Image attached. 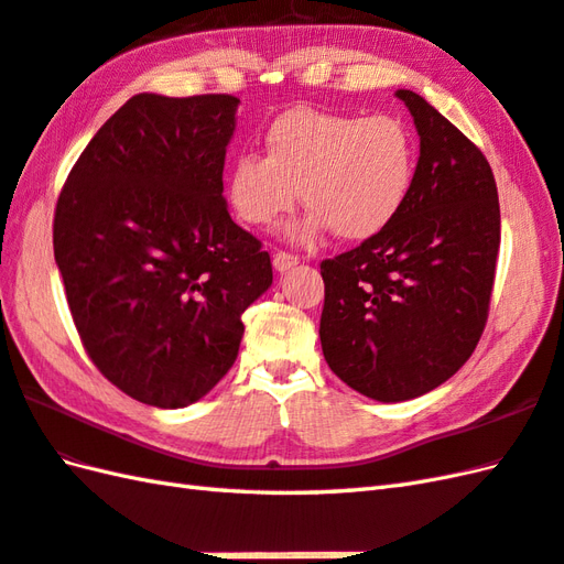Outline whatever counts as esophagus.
I'll list each match as a JSON object with an SVG mask.
<instances>
[{
  "mask_svg": "<svg viewBox=\"0 0 564 564\" xmlns=\"http://www.w3.org/2000/svg\"><path fill=\"white\" fill-rule=\"evenodd\" d=\"M299 262V258L296 256H292V253H282V250H278V253L272 256V265H274V270L278 272H286V270H292L294 265Z\"/></svg>",
  "mask_w": 564,
  "mask_h": 564,
  "instance_id": "obj_1",
  "label": "esophagus"
}]
</instances>
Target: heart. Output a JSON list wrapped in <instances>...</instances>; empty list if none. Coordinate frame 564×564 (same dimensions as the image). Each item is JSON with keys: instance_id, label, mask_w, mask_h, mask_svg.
<instances>
[{"instance_id": "b5f03b06", "label": "heart", "mask_w": 564, "mask_h": 564, "mask_svg": "<svg viewBox=\"0 0 564 564\" xmlns=\"http://www.w3.org/2000/svg\"><path fill=\"white\" fill-rule=\"evenodd\" d=\"M415 166V137L395 116L294 108L268 128L265 156L234 161L227 195L243 221L268 227L302 191L311 207L284 229L286 241L308 246L330 229L361 241L398 217Z\"/></svg>"}]
</instances>
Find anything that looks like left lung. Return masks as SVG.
I'll use <instances>...</instances> for the list:
<instances>
[{
    "mask_svg": "<svg viewBox=\"0 0 564 564\" xmlns=\"http://www.w3.org/2000/svg\"><path fill=\"white\" fill-rule=\"evenodd\" d=\"M395 96L420 134L412 191L383 231L321 262L323 357L379 403L430 393L466 365L499 250L497 185L480 149L420 94Z\"/></svg>",
    "mask_w": 564,
    "mask_h": 564,
    "instance_id": "8db88e82",
    "label": "left lung"
}]
</instances>
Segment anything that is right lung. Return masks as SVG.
Instances as JSON below:
<instances>
[{"instance_id": "obj_1", "label": "right lung", "mask_w": 564, "mask_h": 564, "mask_svg": "<svg viewBox=\"0 0 564 564\" xmlns=\"http://www.w3.org/2000/svg\"><path fill=\"white\" fill-rule=\"evenodd\" d=\"M239 104L132 96L57 199L55 262L84 349L144 405L207 395L239 355L243 311L272 284L268 250L221 195Z\"/></svg>"}]
</instances>
